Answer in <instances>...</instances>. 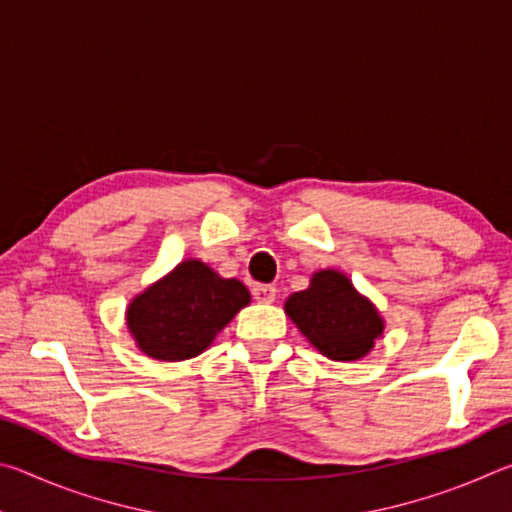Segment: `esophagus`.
Wrapping results in <instances>:
<instances>
[{"instance_id":"34e87169","label":"esophagus","mask_w":512,"mask_h":512,"mask_svg":"<svg viewBox=\"0 0 512 512\" xmlns=\"http://www.w3.org/2000/svg\"><path fill=\"white\" fill-rule=\"evenodd\" d=\"M253 296L257 302H273L277 289L271 287V284H257V287H253Z\"/></svg>"}]
</instances>
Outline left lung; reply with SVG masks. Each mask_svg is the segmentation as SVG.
<instances>
[{
  "label": "left lung",
  "mask_w": 512,
  "mask_h": 512,
  "mask_svg": "<svg viewBox=\"0 0 512 512\" xmlns=\"http://www.w3.org/2000/svg\"><path fill=\"white\" fill-rule=\"evenodd\" d=\"M284 309L311 345L334 361L361 359L384 329L377 309L339 271L316 273L311 287L293 293Z\"/></svg>",
  "instance_id": "8db88e82"
}]
</instances>
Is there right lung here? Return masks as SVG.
I'll use <instances>...</instances> for the list:
<instances>
[{
	"label": "right lung",
	"instance_id": "1",
	"mask_svg": "<svg viewBox=\"0 0 512 512\" xmlns=\"http://www.w3.org/2000/svg\"><path fill=\"white\" fill-rule=\"evenodd\" d=\"M248 302L250 293L239 280H223L189 259L131 302L126 323L149 357L183 361L201 354Z\"/></svg>",
	"mask_w": 512,
	"mask_h": 512
}]
</instances>
